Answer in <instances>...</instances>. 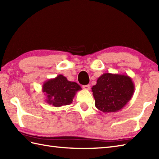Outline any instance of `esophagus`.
<instances>
[{
  "label": "esophagus",
  "mask_w": 159,
  "mask_h": 159,
  "mask_svg": "<svg viewBox=\"0 0 159 159\" xmlns=\"http://www.w3.org/2000/svg\"><path fill=\"white\" fill-rule=\"evenodd\" d=\"M83 88L85 89L86 90H89L91 88V86L90 85H83Z\"/></svg>",
  "instance_id": "esophagus-1"
}]
</instances>
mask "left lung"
Masks as SVG:
<instances>
[{"label":"left lung","instance_id":"1","mask_svg":"<svg viewBox=\"0 0 159 159\" xmlns=\"http://www.w3.org/2000/svg\"><path fill=\"white\" fill-rule=\"evenodd\" d=\"M92 89L96 107L107 113L117 112L129 102L133 96L134 85L127 74L104 73Z\"/></svg>","mask_w":159,"mask_h":159}]
</instances>
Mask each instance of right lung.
<instances>
[{
  "instance_id": "1",
  "label": "right lung",
  "mask_w": 159,
  "mask_h": 159,
  "mask_svg": "<svg viewBox=\"0 0 159 159\" xmlns=\"http://www.w3.org/2000/svg\"><path fill=\"white\" fill-rule=\"evenodd\" d=\"M81 89L79 84L69 81L61 74L46 80L42 85V92L46 96V102L55 107L72 103L76 92Z\"/></svg>"
}]
</instances>
